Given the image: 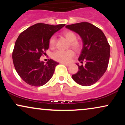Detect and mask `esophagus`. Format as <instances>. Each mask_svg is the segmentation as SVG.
<instances>
[{
	"instance_id": "obj_1",
	"label": "esophagus",
	"mask_w": 125,
	"mask_h": 125,
	"mask_svg": "<svg viewBox=\"0 0 125 125\" xmlns=\"http://www.w3.org/2000/svg\"><path fill=\"white\" fill-rule=\"evenodd\" d=\"M62 64H64V65H65V66H70V63H64V62H62V63H61Z\"/></svg>"
}]
</instances>
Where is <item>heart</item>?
Here are the masks:
<instances>
[{"mask_svg": "<svg viewBox=\"0 0 125 125\" xmlns=\"http://www.w3.org/2000/svg\"><path fill=\"white\" fill-rule=\"evenodd\" d=\"M64 36L70 42V45L73 49L76 52L81 51L82 48V44L80 42L76 41V35L74 32L72 31H66L63 33ZM56 38L54 36H52L49 41V45L51 48H53L55 44ZM74 56L73 51L72 50H67L66 51H58L53 54V58L55 61L61 62H68Z\"/></svg>", "mask_w": 125, "mask_h": 125, "instance_id": "b5f03b06", "label": "heart"}]
</instances>
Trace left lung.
<instances>
[{"label":"left lung","mask_w":125,"mask_h":125,"mask_svg":"<svg viewBox=\"0 0 125 125\" xmlns=\"http://www.w3.org/2000/svg\"><path fill=\"white\" fill-rule=\"evenodd\" d=\"M66 28L78 34L83 47L79 61L85 64L78 66L79 71L72 76L74 82L88 86L95 83L107 69L110 57V46L102 31L88 22L66 26Z\"/></svg>","instance_id":"8db88e82"}]
</instances>
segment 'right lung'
I'll use <instances>...</instances> for the list:
<instances>
[{
	"label": "right lung",
	"mask_w": 125,
	"mask_h": 125,
	"mask_svg": "<svg viewBox=\"0 0 125 125\" xmlns=\"http://www.w3.org/2000/svg\"><path fill=\"white\" fill-rule=\"evenodd\" d=\"M65 24L51 25L36 23L20 34L12 53L14 66L19 76L33 86H41L52 77L59 64L52 59L46 63L40 60L49 47L50 39Z\"/></svg>",
	"instance_id": "1"
}]
</instances>
